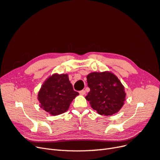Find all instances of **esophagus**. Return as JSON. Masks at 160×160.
<instances>
[{
  "label": "esophagus",
  "mask_w": 160,
  "mask_h": 160,
  "mask_svg": "<svg viewBox=\"0 0 160 160\" xmlns=\"http://www.w3.org/2000/svg\"><path fill=\"white\" fill-rule=\"evenodd\" d=\"M79 94L81 95H84L85 94V90H81L79 91Z\"/></svg>",
  "instance_id": "34e87169"
}]
</instances>
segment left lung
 <instances>
[{"label":"left lung","mask_w":160,"mask_h":160,"mask_svg":"<svg viewBox=\"0 0 160 160\" xmlns=\"http://www.w3.org/2000/svg\"><path fill=\"white\" fill-rule=\"evenodd\" d=\"M90 91L85 99L99 114L111 115L118 113L125 100L124 87L113 73L93 72L87 76Z\"/></svg>","instance_id":"left-lung-1"}]
</instances>
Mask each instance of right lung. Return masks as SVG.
I'll list each match as a JSON object with an SVG mask.
<instances>
[{"label": "right lung", "instance_id": "right-lung-1", "mask_svg": "<svg viewBox=\"0 0 160 160\" xmlns=\"http://www.w3.org/2000/svg\"><path fill=\"white\" fill-rule=\"evenodd\" d=\"M78 92L73 90L67 74L55 73L44 82L38 93L40 107L52 115L63 113Z\"/></svg>", "mask_w": 160, "mask_h": 160}]
</instances>
